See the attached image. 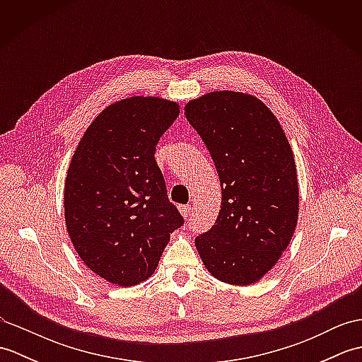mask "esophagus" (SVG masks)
Here are the masks:
<instances>
[{"label": "esophagus", "mask_w": 362, "mask_h": 362, "mask_svg": "<svg viewBox=\"0 0 362 362\" xmlns=\"http://www.w3.org/2000/svg\"><path fill=\"white\" fill-rule=\"evenodd\" d=\"M179 210L182 213V216L185 219H189V214H191V205H180Z\"/></svg>", "instance_id": "obj_1"}]
</instances>
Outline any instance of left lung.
Here are the masks:
<instances>
[{"mask_svg": "<svg viewBox=\"0 0 362 362\" xmlns=\"http://www.w3.org/2000/svg\"><path fill=\"white\" fill-rule=\"evenodd\" d=\"M185 117L210 151L222 189L218 219L196 238V249L214 279L249 286L276 264L294 235V153L275 115L252 95L211 91L187 103Z\"/></svg>", "mask_w": 362, "mask_h": 362, "instance_id": "left-lung-1", "label": "left lung"}]
</instances>
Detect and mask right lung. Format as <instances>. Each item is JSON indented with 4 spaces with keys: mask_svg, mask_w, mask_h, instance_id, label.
Masks as SVG:
<instances>
[{
    "mask_svg": "<svg viewBox=\"0 0 362 362\" xmlns=\"http://www.w3.org/2000/svg\"><path fill=\"white\" fill-rule=\"evenodd\" d=\"M179 109L158 96L110 104L87 127L68 168V235L90 271L118 286L148 280L183 224L153 157Z\"/></svg>",
    "mask_w": 362,
    "mask_h": 362,
    "instance_id": "1",
    "label": "right lung"
}]
</instances>
